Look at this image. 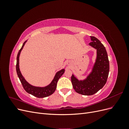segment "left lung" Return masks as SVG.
Masks as SVG:
<instances>
[{"label": "left lung", "instance_id": "1", "mask_svg": "<svg viewBox=\"0 0 129 129\" xmlns=\"http://www.w3.org/2000/svg\"><path fill=\"white\" fill-rule=\"evenodd\" d=\"M89 43L97 50V57L91 73L83 81L78 80L72 75L71 81L75 91L83 95H92L102 89L107 82L109 73V61L106 49L95 37H90Z\"/></svg>", "mask_w": 129, "mask_h": 129}]
</instances>
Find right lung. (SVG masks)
<instances>
[{"label": "right lung", "instance_id": "1", "mask_svg": "<svg viewBox=\"0 0 129 129\" xmlns=\"http://www.w3.org/2000/svg\"><path fill=\"white\" fill-rule=\"evenodd\" d=\"M27 41H25L24 44H23L21 49L19 50V51L18 53L17 57V64H16V71L17 73V75L19 80H20L21 83L22 85V87L25 90V91L28 92V93L34 96H36L38 98H44L51 95L52 93L54 92L55 91L57 85V82L60 79V77L63 75L64 73V69H63L61 70V71H58L55 74V77H54V79L48 85L45 87H34L33 85L29 84L25 80L24 77L22 76L21 75V73L20 71V69H19V56H20V52L22 50L23 47Z\"/></svg>", "mask_w": 129, "mask_h": 129}]
</instances>
